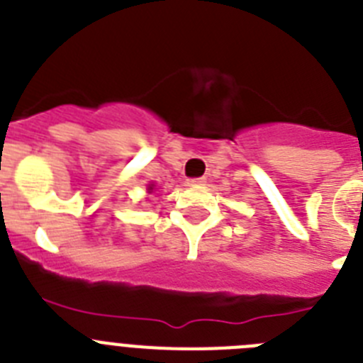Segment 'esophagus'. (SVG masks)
Instances as JSON below:
<instances>
[{"label": "esophagus", "instance_id": "esophagus-1", "mask_svg": "<svg viewBox=\"0 0 363 363\" xmlns=\"http://www.w3.org/2000/svg\"><path fill=\"white\" fill-rule=\"evenodd\" d=\"M189 184H191V185H203L205 178H191V179H189Z\"/></svg>", "mask_w": 363, "mask_h": 363}]
</instances>
